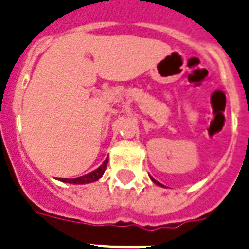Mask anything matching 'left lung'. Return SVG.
<instances>
[{
    "mask_svg": "<svg viewBox=\"0 0 249 249\" xmlns=\"http://www.w3.org/2000/svg\"><path fill=\"white\" fill-rule=\"evenodd\" d=\"M152 180H153V182H155V183H156V184H159V186H161V184H160V183H159V182H157V180H155V179H153V178H152Z\"/></svg>",
    "mask_w": 249,
    "mask_h": 249,
    "instance_id": "8db88e82",
    "label": "left lung"
}]
</instances>
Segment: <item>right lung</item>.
<instances>
[{
  "instance_id": "add662e5",
  "label": "right lung",
  "mask_w": 249,
  "mask_h": 249,
  "mask_svg": "<svg viewBox=\"0 0 249 249\" xmlns=\"http://www.w3.org/2000/svg\"><path fill=\"white\" fill-rule=\"evenodd\" d=\"M107 161H109V160L107 159L105 161H104L103 165L98 167V169L90 171V173H88V174L86 175H82V177H79V178H74V179L59 178V180L63 183H70V184H87V183L96 182V180H98V179L103 177V174L105 173V170H107Z\"/></svg>"
}]
</instances>
